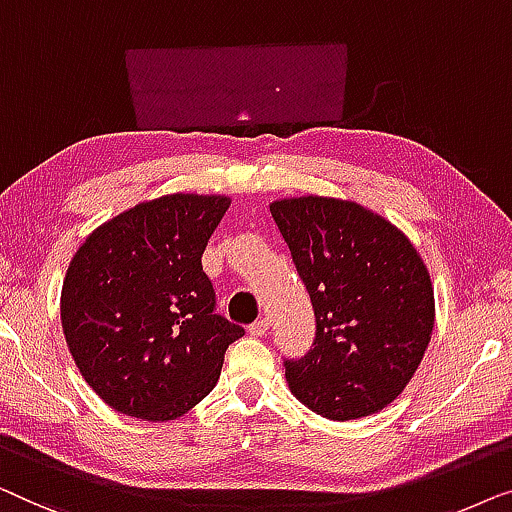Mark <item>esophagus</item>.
I'll return each mask as SVG.
<instances>
[{"label": "esophagus", "mask_w": 512, "mask_h": 512, "mask_svg": "<svg viewBox=\"0 0 512 512\" xmlns=\"http://www.w3.org/2000/svg\"><path fill=\"white\" fill-rule=\"evenodd\" d=\"M248 331H250V336H257V338H262L266 331H269V318H262V320H257V322H253V325L248 327Z\"/></svg>", "instance_id": "34e87169"}]
</instances>
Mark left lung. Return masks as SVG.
<instances>
[{
    "mask_svg": "<svg viewBox=\"0 0 512 512\" xmlns=\"http://www.w3.org/2000/svg\"><path fill=\"white\" fill-rule=\"evenodd\" d=\"M315 313L313 348L285 359L294 397L327 420L378 413L420 366L434 329V287L406 234L355 201L271 204Z\"/></svg>",
    "mask_w": 512,
    "mask_h": 512,
    "instance_id": "obj_1",
    "label": "left lung"
}]
</instances>
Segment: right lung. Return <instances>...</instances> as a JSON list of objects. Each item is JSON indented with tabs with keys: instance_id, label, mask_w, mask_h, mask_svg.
<instances>
[{
	"instance_id": "1",
	"label": "right lung",
	"mask_w": 512,
	"mask_h": 512,
	"mask_svg": "<svg viewBox=\"0 0 512 512\" xmlns=\"http://www.w3.org/2000/svg\"><path fill=\"white\" fill-rule=\"evenodd\" d=\"M229 208L218 194L143 201L92 232L62 285V329L92 390L118 413L181 417L213 390L243 327L215 313L201 255Z\"/></svg>"
}]
</instances>
